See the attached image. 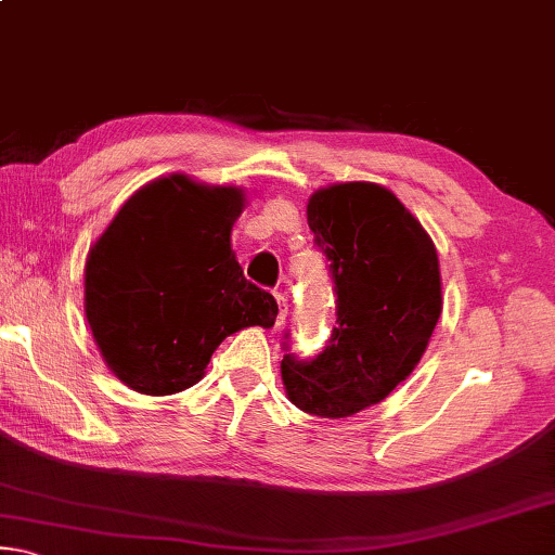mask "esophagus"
Masks as SVG:
<instances>
[{"label":"esophagus","mask_w":555,"mask_h":555,"mask_svg":"<svg viewBox=\"0 0 555 555\" xmlns=\"http://www.w3.org/2000/svg\"><path fill=\"white\" fill-rule=\"evenodd\" d=\"M276 304H279V315H276V325H284L286 323V315H288V300L284 294H274Z\"/></svg>","instance_id":"esophagus-1"}]
</instances>
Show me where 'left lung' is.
<instances>
[{
  "mask_svg": "<svg viewBox=\"0 0 555 555\" xmlns=\"http://www.w3.org/2000/svg\"><path fill=\"white\" fill-rule=\"evenodd\" d=\"M308 228L327 261L335 327L300 360L284 333L281 377L300 411L345 418L409 377L443 308L436 247L397 195L374 183H337L308 201Z\"/></svg>",
  "mask_w": 555,
  "mask_h": 555,
  "instance_id": "1",
  "label": "left lung"
}]
</instances>
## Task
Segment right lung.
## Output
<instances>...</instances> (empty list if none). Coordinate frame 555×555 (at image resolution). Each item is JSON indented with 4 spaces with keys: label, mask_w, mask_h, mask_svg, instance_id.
<instances>
[{
    "label": "right lung",
    "mask_w": 555,
    "mask_h": 555,
    "mask_svg": "<svg viewBox=\"0 0 555 555\" xmlns=\"http://www.w3.org/2000/svg\"><path fill=\"white\" fill-rule=\"evenodd\" d=\"M240 188L158 178L121 205L86 264V313L107 367L139 393L198 382L224 337L271 327L279 306L244 279L230 232Z\"/></svg>",
    "instance_id": "add662e5"
}]
</instances>
